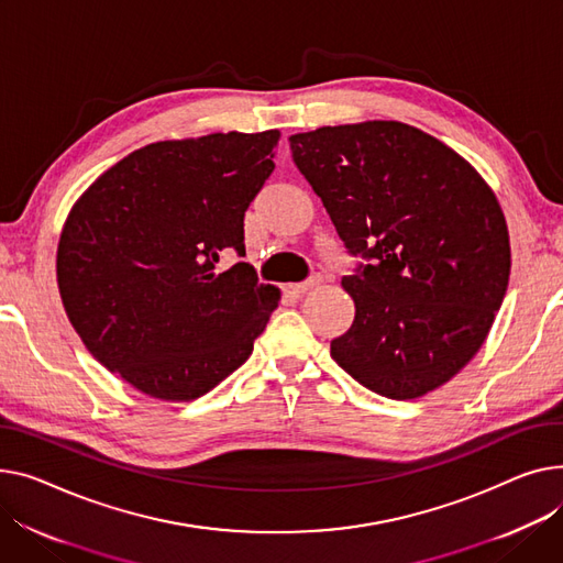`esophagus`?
Here are the masks:
<instances>
[{
	"instance_id": "esophagus-1",
	"label": "esophagus",
	"mask_w": 563,
	"mask_h": 563,
	"mask_svg": "<svg viewBox=\"0 0 563 563\" xmlns=\"http://www.w3.org/2000/svg\"><path fill=\"white\" fill-rule=\"evenodd\" d=\"M323 285V278L321 276H312L310 280H306V283H298V285H291L289 289L294 291V294H308V291H312V289H319Z\"/></svg>"
}]
</instances>
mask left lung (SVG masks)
<instances>
[{
    "label": "left lung",
    "mask_w": 563,
    "mask_h": 563,
    "mask_svg": "<svg viewBox=\"0 0 563 563\" xmlns=\"http://www.w3.org/2000/svg\"><path fill=\"white\" fill-rule=\"evenodd\" d=\"M291 158L360 265L355 303L330 355L362 387L421 398L475 357L511 272L503 208L451 146L402 122L368 120L289 135Z\"/></svg>",
    "instance_id": "8db88e82"
}]
</instances>
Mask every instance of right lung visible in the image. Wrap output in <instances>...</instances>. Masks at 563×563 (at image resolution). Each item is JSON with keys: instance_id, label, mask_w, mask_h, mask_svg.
<instances>
[{"instance_id": "obj_1", "label": "right lung", "mask_w": 563, "mask_h": 563, "mask_svg": "<svg viewBox=\"0 0 563 563\" xmlns=\"http://www.w3.org/2000/svg\"><path fill=\"white\" fill-rule=\"evenodd\" d=\"M280 131L152 142L74 201L56 278L86 349L137 391L190 402L242 366L280 289L246 262L244 212L274 172Z\"/></svg>"}]
</instances>
